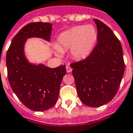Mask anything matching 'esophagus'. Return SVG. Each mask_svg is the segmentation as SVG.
Segmentation results:
<instances>
[{
  "mask_svg": "<svg viewBox=\"0 0 133 133\" xmlns=\"http://www.w3.org/2000/svg\"><path fill=\"white\" fill-rule=\"evenodd\" d=\"M66 70H67V72H68V73H70V72H72V68L70 66V65H67L66 66Z\"/></svg>",
  "mask_w": 133,
  "mask_h": 133,
  "instance_id": "esophagus-1",
  "label": "esophagus"
}]
</instances>
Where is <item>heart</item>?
<instances>
[{
  "label": "heart",
  "instance_id": "heart-1",
  "mask_svg": "<svg viewBox=\"0 0 133 133\" xmlns=\"http://www.w3.org/2000/svg\"><path fill=\"white\" fill-rule=\"evenodd\" d=\"M97 39L98 31L95 26L91 24L76 26L61 33L54 48L58 55L70 48V54L73 58L85 59L92 52Z\"/></svg>",
  "mask_w": 133,
  "mask_h": 133
}]
</instances>
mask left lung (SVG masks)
<instances>
[{
	"mask_svg": "<svg viewBox=\"0 0 133 133\" xmlns=\"http://www.w3.org/2000/svg\"><path fill=\"white\" fill-rule=\"evenodd\" d=\"M98 44L84 60L70 64L80 99L85 105L98 107L115 97L124 72L122 47L112 30L94 19Z\"/></svg>",
	"mask_w": 133,
	"mask_h": 133,
	"instance_id": "left-lung-1",
	"label": "left lung"
}]
</instances>
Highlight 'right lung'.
<instances>
[{
  "label": "right lung",
  "instance_id": "obj_1",
  "mask_svg": "<svg viewBox=\"0 0 133 133\" xmlns=\"http://www.w3.org/2000/svg\"><path fill=\"white\" fill-rule=\"evenodd\" d=\"M52 24L31 22L14 37L6 56L7 75L10 86L22 103L29 109L44 111L52 107L59 97L65 65L50 68L44 64L30 63L24 54V44L31 37L49 42Z\"/></svg>",
  "mask_w": 133,
  "mask_h": 133
}]
</instances>
